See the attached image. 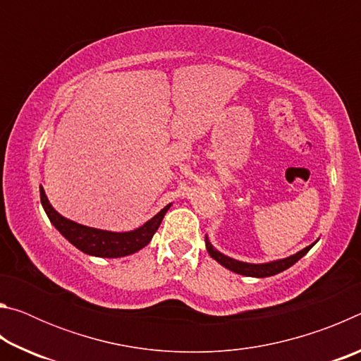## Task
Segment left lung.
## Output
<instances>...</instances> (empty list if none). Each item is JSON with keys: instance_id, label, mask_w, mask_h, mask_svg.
Masks as SVG:
<instances>
[{"instance_id": "1", "label": "left lung", "mask_w": 361, "mask_h": 361, "mask_svg": "<svg viewBox=\"0 0 361 361\" xmlns=\"http://www.w3.org/2000/svg\"><path fill=\"white\" fill-rule=\"evenodd\" d=\"M315 245L314 243H310L309 247H305L301 252H298L296 255H291L288 258H283V259H277V261H271V262H264V264H250V262H242V261H237V259H232L229 256H226L223 253H219L218 250H215L212 247V243L209 242L205 235V247H207V252L212 256L213 259H216L219 264L224 266L226 269H229V271L235 272V274H240V276H247V277H271V276H276V274L283 272L285 269L291 267L295 262H298L299 259L302 258V256L309 252L310 248Z\"/></svg>"}]
</instances>
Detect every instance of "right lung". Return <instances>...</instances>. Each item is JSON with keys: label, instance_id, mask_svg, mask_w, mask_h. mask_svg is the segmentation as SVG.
<instances>
[{"label": "right lung", "instance_id": "add662e5", "mask_svg": "<svg viewBox=\"0 0 361 361\" xmlns=\"http://www.w3.org/2000/svg\"><path fill=\"white\" fill-rule=\"evenodd\" d=\"M39 195L42 209H44L47 218L51 219V223L56 226V229L60 234L70 243H73L78 250H81L82 253L90 256H100V258H121V256L132 255L148 245L152 235H154V232L161 226L164 215L170 209V204L164 207L156 216H152L149 221H146L135 231L111 232L89 228V226H82L71 221V219H66L59 212L54 210V207L49 204L42 186L39 188Z\"/></svg>", "mask_w": 361, "mask_h": 361}]
</instances>
